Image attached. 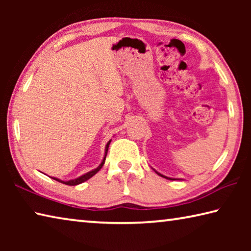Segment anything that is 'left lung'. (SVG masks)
<instances>
[{"instance_id":"8db88e82","label":"left lung","mask_w":251,"mask_h":251,"mask_svg":"<svg viewBox=\"0 0 251 251\" xmlns=\"http://www.w3.org/2000/svg\"><path fill=\"white\" fill-rule=\"evenodd\" d=\"M152 169H154V168H152ZM154 171H155V169H154ZM155 173L157 174V175H159V176H161V177H164V178H166V179H169V180H176V179H178V178H171V177H167V176H164V175H161V174L160 173H158V172H156L155 171ZM180 180V179H179Z\"/></svg>"}]
</instances>
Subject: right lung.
Masks as SVG:
<instances>
[{
    "mask_svg": "<svg viewBox=\"0 0 251 251\" xmlns=\"http://www.w3.org/2000/svg\"><path fill=\"white\" fill-rule=\"evenodd\" d=\"M110 142H112V139H110V141H109L107 144H106V146H105V154H104V158H103V160H101V163H100V164L99 165V166H97L96 168L93 169V171L88 172V173H86V174H84V175L79 176V177H77V178H74V179H70V180H62V179H58V178H56V177H50V178H53V179L57 180V181H59V182H62V184L70 185V186H76V185H79V184H82V182L88 180V179H90L91 177L94 176L95 174H96L97 172H99L101 167H103V165H104V163H105V159H106V155H107V151H108V146H109Z\"/></svg>",
    "mask_w": 251,
    "mask_h": 251,
    "instance_id": "1",
    "label": "right lung"
}]
</instances>
